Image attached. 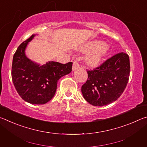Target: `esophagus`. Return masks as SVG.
I'll use <instances>...</instances> for the list:
<instances>
[{
	"mask_svg": "<svg viewBox=\"0 0 147 147\" xmlns=\"http://www.w3.org/2000/svg\"><path fill=\"white\" fill-rule=\"evenodd\" d=\"M80 68V65L78 63V62L76 61H73V71H76L77 69Z\"/></svg>",
	"mask_w": 147,
	"mask_h": 147,
	"instance_id": "esophagus-1",
	"label": "esophagus"
}]
</instances>
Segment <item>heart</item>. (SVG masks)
Returning <instances> with one entry per match:
<instances>
[{
	"label": "heart",
	"instance_id": "obj_1",
	"mask_svg": "<svg viewBox=\"0 0 147 147\" xmlns=\"http://www.w3.org/2000/svg\"><path fill=\"white\" fill-rule=\"evenodd\" d=\"M81 51L84 53H90L86 59V63L91 67H96L103 61L109 48L107 45L100 41H91L86 43Z\"/></svg>",
	"mask_w": 147,
	"mask_h": 147
}]
</instances>
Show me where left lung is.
Returning a JSON list of instances; mask_svg holds the SVG:
<instances>
[{
    "mask_svg": "<svg viewBox=\"0 0 147 147\" xmlns=\"http://www.w3.org/2000/svg\"><path fill=\"white\" fill-rule=\"evenodd\" d=\"M130 59L121 53L88 71V78L82 86L84 98L91 105L102 106L117 100L127 85L130 76Z\"/></svg>",
    "mask_w": 147,
    "mask_h": 147,
    "instance_id": "obj_1",
    "label": "left lung"
}]
</instances>
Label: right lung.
<instances>
[{
    "label": "right lung",
    "instance_id": "1",
    "mask_svg": "<svg viewBox=\"0 0 147 147\" xmlns=\"http://www.w3.org/2000/svg\"><path fill=\"white\" fill-rule=\"evenodd\" d=\"M36 35L17 48L12 62L11 78L17 93L24 100L33 104H44L53 98L59 78L72 71L73 63L61 64L49 61L41 65L27 58L25 50Z\"/></svg>",
    "mask_w": 147,
    "mask_h": 147
}]
</instances>
